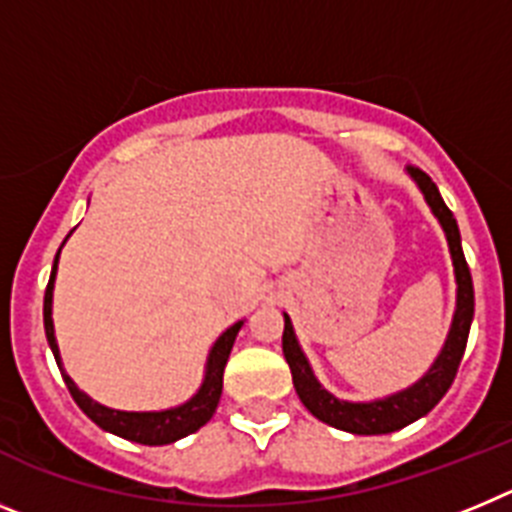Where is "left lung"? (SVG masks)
<instances>
[{"mask_svg": "<svg viewBox=\"0 0 512 512\" xmlns=\"http://www.w3.org/2000/svg\"><path fill=\"white\" fill-rule=\"evenodd\" d=\"M408 174L413 176L415 184L423 192L425 202L438 217L446 241H449L451 261H454V277H456V312L451 320V330L443 343L441 354L433 361V366L413 387L408 390L395 392V395L384 397V400L374 402H346L338 400L336 395H330L323 384L315 379L310 369V361L302 354L300 343H297L295 328L292 320L284 312V333H282V351L287 359L289 369H292V382L300 395L302 405L310 410L312 415L323 423L341 428V431L356 433V436H379V433H392L400 431L413 420L423 418L436 408L441 397L449 392L451 382H454L456 372H459L461 356L467 348L469 338V325L474 318V287H472V274H469L467 259L461 251V235L459 225H456L454 212L446 207L441 192L433 184V179L418 166H408Z\"/></svg>", "mask_w": 512, "mask_h": 512, "instance_id": "1", "label": "left lung"}]
</instances>
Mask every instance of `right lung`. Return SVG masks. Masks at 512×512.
Returning a JSON list of instances; mask_svg holds the SVG:
<instances>
[{"instance_id":"right-lung-1","label":"right lung","mask_w":512,"mask_h":512,"mask_svg":"<svg viewBox=\"0 0 512 512\" xmlns=\"http://www.w3.org/2000/svg\"><path fill=\"white\" fill-rule=\"evenodd\" d=\"M66 238H69V235H66ZM58 253H61V248H58ZM58 253H56V261H53V271H51V279H48V287H45L43 325H45L48 346H51L53 356H56V364L63 374V382H66V387H69L76 405H79V408L87 413V418H92L99 428L115 433V436L120 438H128V441L143 443V446H164V443H174L179 441V438L189 436V433L200 431L202 425L212 418L217 402H220V395H223L225 364H228L230 348H233L235 336H238L243 320L230 325L223 336L215 341L210 356H207V369H205V379H202V387L197 390V395H194L192 400H187L184 405H179V408L161 410V413H125V410L104 408V405L94 402L89 395H84V392L74 384V379L63 372V366H61V354H58V343H56V333H53V318H51Z\"/></svg>"}]
</instances>
